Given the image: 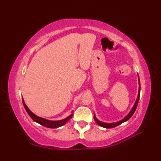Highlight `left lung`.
I'll list each match as a JSON object with an SVG mask.
<instances>
[{
  "instance_id": "obj_1",
  "label": "left lung",
  "mask_w": 161,
  "mask_h": 161,
  "mask_svg": "<svg viewBox=\"0 0 161 161\" xmlns=\"http://www.w3.org/2000/svg\"><path fill=\"white\" fill-rule=\"evenodd\" d=\"M138 83H139V89H138V97H137V99H136V102H135V104L133 105V108H131V110L130 111V112L127 114V116H126L124 117V118L121 120V121H119L118 122H116V123H111V124H108V123H104V122H102V121H100L99 120H98L96 116H95V114L94 116V121L97 122L98 125H99L100 126L103 127V128H107V129H111V128H114L117 126H119V125L121 124L122 123H124V122L126 121L129 120L130 117L133 116V114H134L135 111L136 109V107H137L138 106V101H139V97H140V92H141V85H140V80H139V77H138Z\"/></svg>"
}]
</instances>
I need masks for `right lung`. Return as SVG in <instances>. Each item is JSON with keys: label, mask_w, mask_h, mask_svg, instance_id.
<instances>
[{"label": "right lung", "mask_w": 161, "mask_h": 161, "mask_svg": "<svg viewBox=\"0 0 161 161\" xmlns=\"http://www.w3.org/2000/svg\"><path fill=\"white\" fill-rule=\"evenodd\" d=\"M23 103L24 107H25L26 111L28 112L29 116L31 117V119L33 120L34 121L37 122V123L40 124H41L42 126H44L47 127V128H50V129H56V128H58V127L63 126V125L66 124L67 122L72 117V114L71 115L67 117V118H65L62 120H59V121H50V120L45 119L44 118H42V117L37 116V115H35V114L32 113V111L28 108V107L26 106L23 99Z\"/></svg>", "instance_id": "obj_1"}]
</instances>
